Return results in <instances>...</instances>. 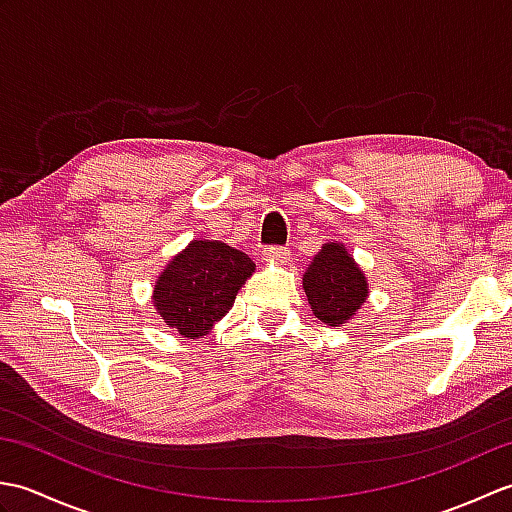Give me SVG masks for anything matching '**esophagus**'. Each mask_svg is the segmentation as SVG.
<instances>
[{"mask_svg": "<svg viewBox=\"0 0 512 512\" xmlns=\"http://www.w3.org/2000/svg\"><path fill=\"white\" fill-rule=\"evenodd\" d=\"M262 255L266 262H275V264H286L290 259V250L284 246H266L262 250Z\"/></svg>", "mask_w": 512, "mask_h": 512, "instance_id": "1", "label": "esophagus"}]
</instances>
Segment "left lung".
Segmentation results:
<instances>
[{
    "instance_id": "obj_1",
    "label": "left lung",
    "mask_w": 512,
    "mask_h": 512,
    "mask_svg": "<svg viewBox=\"0 0 512 512\" xmlns=\"http://www.w3.org/2000/svg\"><path fill=\"white\" fill-rule=\"evenodd\" d=\"M303 290L319 321L341 328L367 299V279L343 244H323L303 275Z\"/></svg>"
}]
</instances>
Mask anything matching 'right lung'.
<instances>
[{
    "label": "right lung",
    "instance_id": "obj_1",
    "mask_svg": "<svg viewBox=\"0 0 512 512\" xmlns=\"http://www.w3.org/2000/svg\"><path fill=\"white\" fill-rule=\"evenodd\" d=\"M255 273L242 250L211 239H193L162 270L154 308L184 339H202L233 308L237 290Z\"/></svg>",
    "mask_w": 512,
    "mask_h": 512
}]
</instances>
